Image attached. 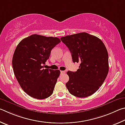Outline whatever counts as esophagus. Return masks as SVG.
I'll use <instances>...</instances> for the list:
<instances>
[{
	"label": "esophagus",
	"instance_id": "1",
	"mask_svg": "<svg viewBox=\"0 0 125 125\" xmlns=\"http://www.w3.org/2000/svg\"><path fill=\"white\" fill-rule=\"evenodd\" d=\"M61 74H63V73H65V71H61Z\"/></svg>",
	"mask_w": 125,
	"mask_h": 125
}]
</instances>
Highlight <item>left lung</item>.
<instances>
[{"instance_id": "1", "label": "left lung", "mask_w": 125, "mask_h": 125, "mask_svg": "<svg viewBox=\"0 0 125 125\" xmlns=\"http://www.w3.org/2000/svg\"><path fill=\"white\" fill-rule=\"evenodd\" d=\"M61 41L69 48L73 62L80 64L77 71H69L66 86L70 93L80 98L97 92L109 72L108 53L99 38L86 32L62 37Z\"/></svg>"}]
</instances>
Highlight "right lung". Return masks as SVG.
Wrapping results in <instances>:
<instances>
[{"label":"right lung","mask_w":125,"mask_h":125,"mask_svg":"<svg viewBox=\"0 0 125 125\" xmlns=\"http://www.w3.org/2000/svg\"><path fill=\"white\" fill-rule=\"evenodd\" d=\"M60 42L57 37L34 34L17 45L12 57L13 70L20 86L31 97L43 99L53 93L60 71L44 69L43 65Z\"/></svg>","instance_id":"obj_1"}]
</instances>
